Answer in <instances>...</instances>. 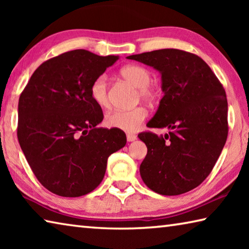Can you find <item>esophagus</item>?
<instances>
[{
    "label": "esophagus",
    "mask_w": 249,
    "mask_h": 249,
    "mask_svg": "<svg viewBox=\"0 0 249 249\" xmlns=\"http://www.w3.org/2000/svg\"><path fill=\"white\" fill-rule=\"evenodd\" d=\"M126 138H127V142H134L137 137H136V135H134V134H127L126 135Z\"/></svg>",
    "instance_id": "obj_1"
}]
</instances>
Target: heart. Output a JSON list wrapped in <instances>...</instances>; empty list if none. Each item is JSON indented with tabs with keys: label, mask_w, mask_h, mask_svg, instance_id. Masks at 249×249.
<instances>
[{
	"label": "heart",
	"mask_w": 249,
	"mask_h": 249,
	"mask_svg": "<svg viewBox=\"0 0 249 249\" xmlns=\"http://www.w3.org/2000/svg\"><path fill=\"white\" fill-rule=\"evenodd\" d=\"M120 73L126 81H128L140 89V95L144 100L154 98L155 92L149 87L151 82L150 71L140 65H127L120 70ZM90 95L93 102L100 107H107L109 100L107 93V78L105 74L96 77L90 87ZM147 117V111L142 107L133 109H113L105 116V124L111 128L135 132L141 127Z\"/></svg>",
	"instance_id": "heart-1"
}]
</instances>
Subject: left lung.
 Listing matches in <instances>:
<instances>
[{"mask_svg": "<svg viewBox=\"0 0 249 249\" xmlns=\"http://www.w3.org/2000/svg\"><path fill=\"white\" fill-rule=\"evenodd\" d=\"M161 74L162 99L147 126L169 133L138 135L147 146L140 167L150 190L182 195L212 171L229 133L225 91L206 62L179 49H159L126 57Z\"/></svg>", "mask_w": 249, "mask_h": 249, "instance_id": "left-lung-1", "label": "left lung"}]
</instances>
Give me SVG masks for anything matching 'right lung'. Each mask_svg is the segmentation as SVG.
Returning <instances> with one entry per match:
<instances>
[{
    "mask_svg": "<svg viewBox=\"0 0 249 249\" xmlns=\"http://www.w3.org/2000/svg\"><path fill=\"white\" fill-rule=\"evenodd\" d=\"M119 56L84 49L41 64L18 100V137L34 175L54 195H88L103 180L108 156L126 145L121 129L99 128L102 108L90 95L93 80Z\"/></svg>",
    "mask_w": 249,
    "mask_h": 249,
    "instance_id": "1",
    "label": "right lung"
}]
</instances>
